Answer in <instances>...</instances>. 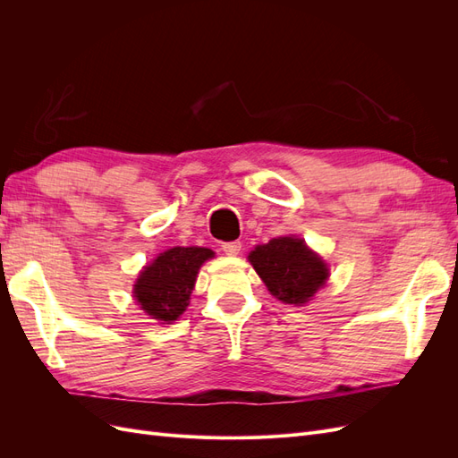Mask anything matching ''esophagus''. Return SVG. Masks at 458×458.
Segmentation results:
<instances>
[{
  "label": "esophagus",
  "instance_id": "obj_1",
  "mask_svg": "<svg viewBox=\"0 0 458 458\" xmlns=\"http://www.w3.org/2000/svg\"><path fill=\"white\" fill-rule=\"evenodd\" d=\"M221 248L227 256H237L241 252V242H225Z\"/></svg>",
  "mask_w": 458,
  "mask_h": 458
}]
</instances>
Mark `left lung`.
I'll list each match as a JSON object with an SVG mask.
<instances>
[{
    "instance_id": "obj_1",
    "label": "left lung",
    "mask_w": 458,
    "mask_h": 458,
    "mask_svg": "<svg viewBox=\"0 0 458 458\" xmlns=\"http://www.w3.org/2000/svg\"><path fill=\"white\" fill-rule=\"evenodd\" d=\"M269 293L284 303L303 306L328 279V266L296 237L271 239L248 256Z\"/></svg>"
}]
</instances>
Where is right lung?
<instances>
[{"instance_id": "right-lung-1", "label": "right lung", "mask_w": 458, "mask_h": 458, "mask_svg": "<svg viewBox=\"0 0 458 458\" xmlns=\"http://www.w3.org/2000/svg\"><path fill=\"white\" fill-rule=\"evenodd\" d=\"M210 258H214L210 248L200 246H175L162 252L137 276L133 284L137 306L162 325L177 321L189 306L199 269Z\"/></svg>"}]
</instances>
